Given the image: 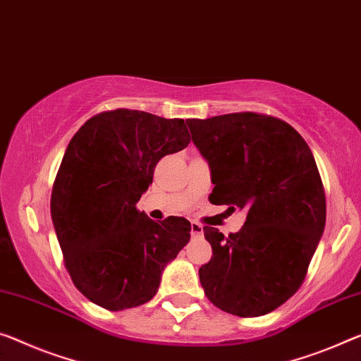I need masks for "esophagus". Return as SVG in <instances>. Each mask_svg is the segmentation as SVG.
I'll return each instance as SVG.
<instances>
[{"label": "esophagus", "mask_w": 361, "mask_h": 361, "mask_svg": "<svg viewBox=\"0 0 361 361\" xmlns=\"http://www.w3.org/2000/svg\"><path fill=\"white\" fill-rule=\"evenodd\" d=\"M190 231H192L193 235H202L203 234V226L200 224V223H197V221H192Z\"/></svg>", "instance_id": "34e87169"}]
</instances>
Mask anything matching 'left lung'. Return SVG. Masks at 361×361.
Segmentation results:
<instances>
[{"label":"left lung","instance_id":"obj_1","mask_svg":"<svg viewBox=\"0 0 361 361\" xmlns=\"http://www.w3.org/2000/svg\"><path fill=\"white\" fill-rule=\"evenodd\" d=\"M192 140L212 168L209 202L245 209L235 234L204 226L213 257L200 268L208 300L255 318L289 300L307 276L326 224L318 166L303 137L258 113L187 119Z\"/></svg>","mask_w":361,"mask_h":361}]
</instances>
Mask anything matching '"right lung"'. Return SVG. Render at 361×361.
Returning a JSON list of instances; mask_svg holds the SVG:
<instances>
[{
    "instance_id": "1",
    "label": "right lung",
    "mask_w": 361,
    "mask_h": 361,
    "mask_svg": "<svg viewBox=\"0 0 361 361\" xmlns=\"http://www.w3.org/2000/svg\"><path fill=\"white\" fill-rule=\"evenodd\" d=\"M190 143L184 119L104 111L71 138L51 192V219L74 286L109 312L158 292L164 266L190 240L180 216L154 223L135 208L154 166Z\"/></svg>"
}]
</instances>
